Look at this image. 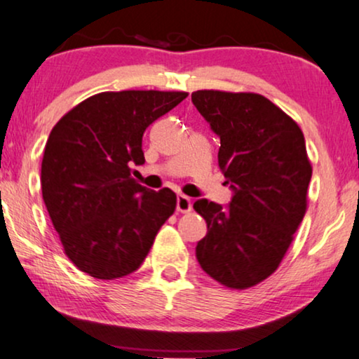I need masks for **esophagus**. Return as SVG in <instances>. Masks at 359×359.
Returning <instances> with one entry per match:
<instances>
[{"instance_id": "obj_1", "label": "esophagus", "mask_w": 359, "mask_h": 359, "mask_svg": "<svg viewBox=\"0 0 359 359\" xmlns=\"http://www.w3.org/2000/svg\"><path fill=\"white\" fill-rule=\"evenodd\" d=\"M191 209H193V204H191V199L188 196L178 194V198H176V210L178 212H189Z\"/></svg>"}]
</instances>
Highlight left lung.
<instances>
[{
  "label": "left lung",
  "instance_id": "obj_1",
  "mask_svg": "<svg viewBox=\"0 0 359 359\" xmlns=\"http://www.w3.org/2000/svg\"><path fill=\"white\" fill-rule=\"evenodd\" d=\"M191 101L220 139L219 168L232 189L227 205L194 203L208 224L196 258L215 281L247 289L276 271L306 214L312 178L306 140L262 95L201 90Z\"/></svg>",
  "mask_w": 359,
  "mask_h": 359
}]
</instances>
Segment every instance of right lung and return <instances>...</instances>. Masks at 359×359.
Returning <instances> with one entry per match:
<instances>
[{
	"label": "right lung",
	"mask_w": 359,
	"mask_h": 359,
	"mask_svg": "<svg viewBox=\"0 0 359 359\" xmlns=\"http://www.w3.org/2000/svg\"><path fill=\"white\" fill-rule=\"evenodd\" d=\"M188 93L107 91L80 102L53 127L42 158V198L67 257L97 279H117L144 263L175 212L176 194L132 178L144 165L147 127Z\"/></svg>",
	"instance_id": "obj_1"
}]
</instances>
